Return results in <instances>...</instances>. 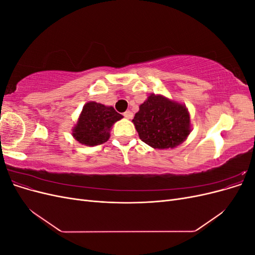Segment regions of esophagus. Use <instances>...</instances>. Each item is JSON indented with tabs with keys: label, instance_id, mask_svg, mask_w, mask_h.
Wrapping results in <instances>:
<instances>
[{
	"label": "esophagus",
	"instance_id": "obj_1",
	"mask_svg": "<svg viewBox=\"0 0 255 255\" xmlns=\"http://www.w3.org/2000/svg\"><path fill=\"white\" fill-rule=\"evenodd\" d=\"M123 116H125V117H126V118H128V119H133V117H134L133 113H132V112H129V111L126 112L125 114H123Z\"/></svg>",
	"mask_w": 255,
	"mask_h": 255
}]
</instances>
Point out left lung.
Returning <instances> with one entry per match:
<instances>
[{
	"instance_id": "1",
	"label": "left lung",
	"mask_w": 255,
	"mask_h": 255,
	"mask_svg": "<svg viewBox=\"0 0 255 255\" xmlns=\"http://www.w3.org/2000/svg\"><path fill=\"white\" fill-rule=\"evenodd\" d=\"M140 139L154 149L175 148L191 132L190 114L185 104L151 94L132 120Z\"/></svg>"
}]
</instances>
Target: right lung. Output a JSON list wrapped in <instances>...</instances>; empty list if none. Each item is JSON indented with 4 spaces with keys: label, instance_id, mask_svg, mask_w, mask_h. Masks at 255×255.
Here are the masks:
<instances>
[{
    "label": "right lung",
    "instance_id": "add662e5",
    "mask_svg": "<svg viewBox=\"0 0 255 255\" xmlns=\"http://www.w3.org/2000/svg\"><path fill=\"white\" fill-rule=\"evenodd\" d=\"M122 118L123 116L116 112L113 106L89 101L83 106L78 122L72 128V136L84 145L102 144L111 137L114 123Z\"/></svg>",
    "mask_w": 255,
    "mask_h": 255
}]
</instances>
